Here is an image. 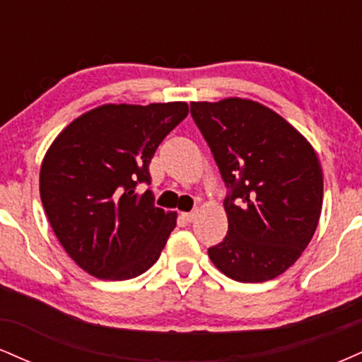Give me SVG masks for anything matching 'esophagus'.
<instances>
[{"instance_id": "obj_1", "label": "esophagus", "mask_w": 362, "mask_h": 362, "mask_svg": "<svg viewBox=\"0 0 362 362\" xmlns=\"http://www.w3.org/2000/svg\"><path fill=\"white\" fill-rule=\"evenodd\" d=\"M195 216H197V211H190V213H182V218H184L187 223H192L194 219H195Z\"/></svg>"}]
</instances>
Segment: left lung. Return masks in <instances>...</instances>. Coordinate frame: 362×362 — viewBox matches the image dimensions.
Instances as JSON below:
<instances>
[{
  "label": "left lung",
  "instance_id": "obj_1",
  "mask_svg": "<svg viewBox=\"0 0 362 362\" xmlns=\"http://www.w3.org/2000/svg\"><path fill=\"white\" fill-rule=\"evenodd\" d=\"M226 185L228 233L207 253L238 282H264L308 247L322 213L323 175L311 144L267 107L242 98L192 102Z\"/></svg>",
  "mask_w": 362,
  "mask_h": 362
}]
</instances>
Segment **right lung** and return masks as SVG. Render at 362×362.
<instances>
[{"label": "right lung", "mask_w": 362, "mask_h": 362, "mask_svg": "<svg viewBox=\"0 0 362 362\" xmlns=\"http://www.w3.org/2000/svg\"><path fill=\"white\" fill-rule=\"evenodd\" d=\"M189 114L185 102L103 105L73 120L49 148L40 199L68 255L98 279L126 281L158 260L177 214L155 206L149 163Z\"/></svg>", "instance_id": "1"}]
</instances>
